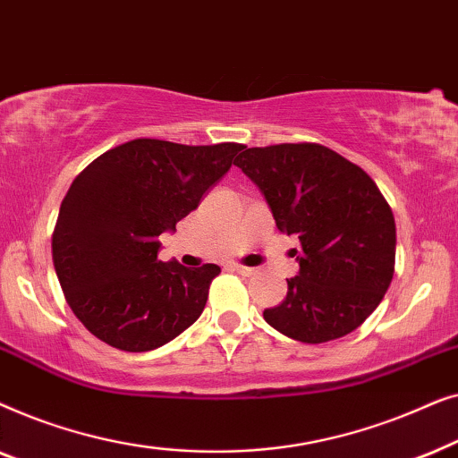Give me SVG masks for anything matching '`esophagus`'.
<instances>
[{"label":"esophagus","mask_w":458,"mask_h":458,"mask_svg":"<svg viewBox=\"0 0 458 458\" xmlns=\"http://www.w3.org/2000/svg\"><path fill=\"white\" fill-rule=\"evenodd\" d=\"M233 271H235V273H240V275H243V277H252V275L256 273L254 268L243 267V265H233Z\"/></svg>","instance_id":"1"}]
</instances>
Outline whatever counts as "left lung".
<instances>
[{"mask_svg":"<svg viewBox=\"0 0 458 458\" xmlns=\"http://www.w3.org/2000/svg\"><path fill=\"white\" fill-rule=\"evenodd\" d=\"M235 165L259 185L277 229L296 235L300 273L262 312L292 340L348 335L377 309L394 277L396 223L375 181L321 143L248 148Z\"/></svg>","mask_w":458,"mask_h":458,"instance_id":"left-lung-1","label":"left lung"}]
</instances>
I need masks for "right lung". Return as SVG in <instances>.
<instances>
[{"label":"right lung","instance_id":"right-lung-1","mask_svg":"<svg viewBox=\"0 0 458 458\" xmlns=\"http://www.w3.org/2000/svg\"><path fill=\"white\" fill-rule=\"evenodd\" d=\"M242 149L133 140L77 174L62 199L52 259L68 306L98 340L148 352L198 321L221 268L158 260V235L198 208Z\"/></svg>","mask_w":458,"mask_h":458}]
</instances>
